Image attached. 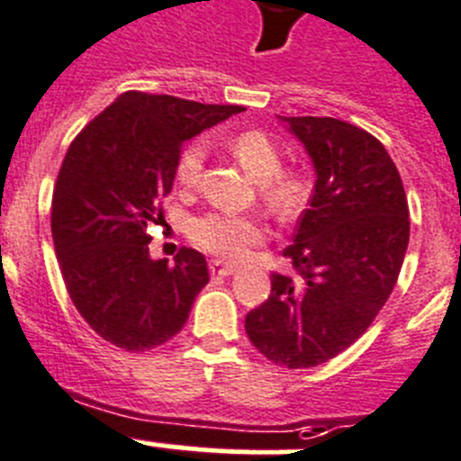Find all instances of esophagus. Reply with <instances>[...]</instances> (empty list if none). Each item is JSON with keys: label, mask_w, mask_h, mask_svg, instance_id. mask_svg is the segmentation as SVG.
Masks as SVG:
<instances>
[{"label": "esophagus", "mask_w": 461, "mask_h": 461, "mask_svg": "<svg viewBox=\"0 0 461 461\" xmlns=\"http://www.w3.org/2000/svg\"><path fill=\"white\" fill-rule=\"evenodd\" d=\"M233 272V265L221 263V260H212V263H210V274H212V276H230Z\"/></svg>", "instance_id": "esophagus-1"}]
</instances>
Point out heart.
I'll list each match as a JSON object with an SVG mask.
<instances>
[{
    "label": "heart",
    "instance_id": "heart-1",
    "mask_svg": "<svg viewBox=\"0 0 461 461\" xmlns=\"http://www.w3.org/2000/svg\"><path fill=\"white\" fill-rule=\"evenodd\" d=\"M230 153L244 171L260 183V196L278 214H288L303 201L306 185L297 171L281 168V150L260 130H247L228 139ZM205 146L189 143L176 162V180L183 189H194L203 176ZM189 238L219 260L244 258L253 244L265 238V223L253 214L208 212L194 219Z\"/></svg>",
    "mask_w": 461,
    "mask_h": 461
}]
</instances>
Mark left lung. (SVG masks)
Listing matches in <instances>:
<instances>
[{"instance_id":"obj_1","label":"left lung","mask_w":461,"mask_h":461,"mask_svg":"<svg viewBox=\"0 0 461 461\" xmlns=\"http://www.w3.org/2000/svg\"><path fill=\"white\" fill-rule=\"evenodd\" d=\"M315 168L313 196L244 329L283 368H315L366 333L398 283L409 244L402 178L379 139L329 116L281 118Z\"/></svg>"}]
</instances>
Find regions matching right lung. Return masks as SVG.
<instances>
[{
  "label": "right lung",
  "instance_id": "add662e5",
  "mask_svg": "<svg viewBox=\"0 0 461 461\" xmlns=\"http://www.w3.org/2000/svg\"><path fill=\"white\" fill-rule=\"evenodd\" d=\"M240 112L128 91L68 148L52 196L54 251L75 308L107 343L148 352L187 322L208 263L187 247L173 265L153 260L148 223L164 219L183 143Z\"/></svg>",
  "mask_w": 461,
  "mask_h": 461
}]
</instances>
